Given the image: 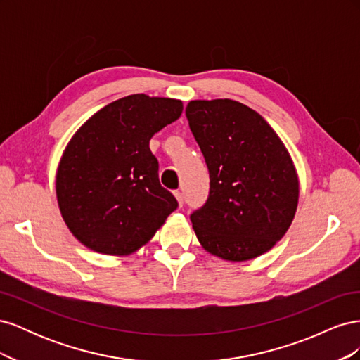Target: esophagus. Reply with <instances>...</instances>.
<instances>
[{
    "label": "esophagus",
    "instance_id": "obj_1",
    "mask_svg": "<svg viewBox=\"0 0 360 360\" xmlns=\"http://www.w3.org/2000/svg\"><path fill=\"white\" fill-rule=\"evenodd\" d=\"M174 195H176V198H177L179 204H180V205H183V202H184V198H183V192H181V191H174Z\"/></svg>",
    "mask_w": 360,
    "mask_h": 360
}]
</instances>
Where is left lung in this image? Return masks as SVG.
<instances>
[{"instance_id": "8db88e82", "label": "left lung", "mask_w": 360, "mask_h": 360, "mask_svg": "<svg viewBox=\"0 0 360 360\" xmlns=\"http://www.w3.org/2000/svg\"><path fill=\"white\" fill-rule=\"evenodd\" d=\"M186 118L210 177L209 197L191 214L200 243L230 261L267 252L297 209L299 181L287 148L240 102L192 101Z\"/></svg>"}]
</instances>
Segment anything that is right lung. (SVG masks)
Here are the masks:
<instances>
[{"label": "right lung", "instance_id": "add662e5", "mask_svg": "<svg viewBox=\"0 0 360 360\" xmlns=\"http://www.w3.org/2000/svg\"><path fill=\"white\" fill-rule=\"evenodd\" d=\"M181 111L180 101L132 94L102 108L73 135L58 165L57 198L64 222L86 248L134 252L177 209L148 144Z\"/></svg>", "mask_w": 360, "mask_h": 360}]
</instances>
